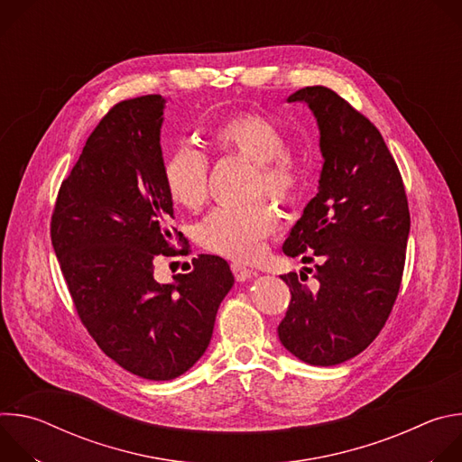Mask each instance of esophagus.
<instances>
[{"mask_svg": "<svg viewBox=\"0 0 462 462\" xmlns=\"http://www.w3.org/2000/svg\"><path fill=\"white\" fill-rule=\"evenodd\" d=\"M230 269H232V273H234V276H236L237 282H246V280H250L252 276H255V271H252V269L241 265V263H237V261L232 263Z\"/></svg>", "mask_w": 462, "mask_h": 462, "instance_id": "34e87169", "label": "esophagus"}]
</instances>
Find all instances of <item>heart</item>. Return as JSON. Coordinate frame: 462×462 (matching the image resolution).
Masks as SVG:
<instances>
[{
	"mask_svg": "<svg viewBox=\"0 0 462 462\" xmlns=\"http://www.w3.org/2000/svg\"><path fill=\"white\" fill-rule=\"evenodd\" d=\"M210 144L228 155H239L254 164L255 188L278 199L289 201L298 195L303 175L289 157L283 131L271 120L245 113L221 122L212 129ZM162 177L171 201L182 208L197 210L208 195V161L199 150L180 146L171 152L162 166ZM276 210L257 201L252 205H221L195 228L201 246L232 259L254 257L263 239L278 228Z\"/></svg>",
	"mask_w": 462,
	"mask_h": 462,
	"instance_id": "heart-1",
	"label": "heart"
}]
</instances>
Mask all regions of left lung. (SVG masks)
I'll use <instances>...</instances> for the list:
<instances>
[{"instance_id": "1", "label": "left lung", "mask_w": 462, "mask_h": 462, "mask_svg": "<svg viewBox=\"0 0 462 462\" xmlns=\"http://www.w3.org/2000/svg\"><path fill=\"white\" fill-rule=\"evenodd\" d=\"M287 102L307 104L319 129L323 166L316 197L291 228L283 252L310 263L283 274L291 303L278 327L283 347L310 365H337L360 355L382 331L397 300L410 236L401 171L380 131L323 86Z\"/></svg>"}]
</instances>
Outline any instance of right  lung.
Instances as JSON below:
<instances>
[{"mask_svg":"<svg viewBox=\"0 0 462 462\" xmlns=\"http://www.w3.org/2000/svg\"><path fill=\"white\" fill-rule=\"evenodd\" d=\"M164 107L161 95L116 104L61 182L51 221L82 323L111 360L148 380L177 378L205 355L234 285L228 263L210 254L171 283L153 278L155 257L182 241L162 177Z\"/></svg>","mask_w":462,"mask_h":462,"instance_id":"obj_1","label":"right lung"}]
</instances>
